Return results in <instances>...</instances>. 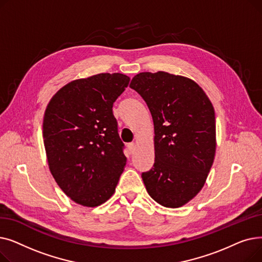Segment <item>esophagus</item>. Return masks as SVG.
<instances>
[{
    "label": "esophagus",
    "instance_id": "34e87169",
    "mask_svg": "<svg viewBox=\"0 0 262 262\" xmlns=\"http://www.w3.org/2000/svg\"><path fill=\"white\" fill-rule=\"evenodd\" d=\"M135 147H136V145H135V143H133V142L127 144V148H128V150H129V153H130V154H132V153H134Z\"/></svg>",
    "mask_w": 262,
    "mask_h": 262
}]
</instances>
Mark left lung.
I'll use <instances>...</instances> for the list:
<instances>
[{
    "instance_id": "8db88e82",
    "label": "left lung",
    "mask_w": 262,
    "mask_h": 262,
    "mask_svg": "<svg viewBox=\"0 0 262 262\" xmlns=\"http://www.w3.org/2000/svg\"><path fill=\"white\" fill-rule=\"evenodd\" d=\"M129 87L154 122L155 162L141 175L147 193L164 207H182L201 191L213 163V106L194 80L168 72L139 73Z\"/></svg>"
}]
</instances>
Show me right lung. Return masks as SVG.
Wrapping results in <instances>:
<instances>
[{"mask_svg":"<svg viewBox=\"0 0 262 262\" xmlns=\"http://www.w3.org/2000/svg\"><path fill=\"white\" fill-rule=\"evenodd\" d=\"M129 80L121 73L75 79L47 106L42 133L50 171L66 195L86 207L113 196L126 164L113 105Z\"/></svg>","mask_w":262,"mask_h":262,"instance_id":"add662e5","label":"right lung"}]
</instances>
